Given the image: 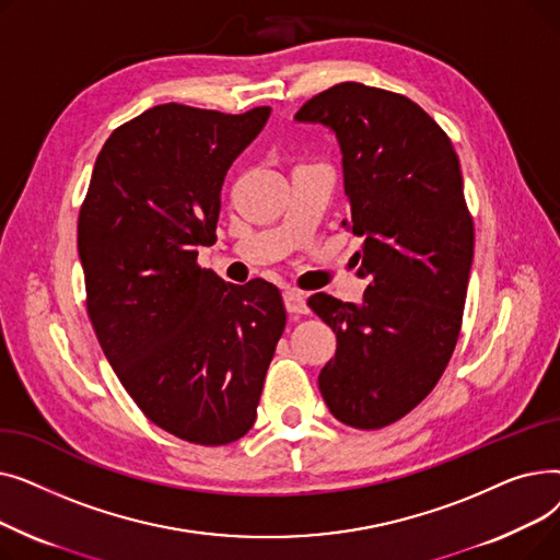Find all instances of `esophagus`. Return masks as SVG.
<instances>
[{
  "label": "esophagus",
  "mask_w": 560,
  "mask_h": 560,
  "mask_svg": "<svg viewBox=\"0 0 560 560\" xmlns=\"http://www.w3.org/2000/svg\"><path fill=\"white\" fill-rule=\"evenodd\" d=\"M283 304H285V311L292 313V315H306L308 313L306 295L300 290H288L283 295Z\"/></svg>",
  "instance_id": "34e87169"
}]
</instances>
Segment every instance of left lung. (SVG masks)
<instances>
[{
  "label": "left lung",
  "mask_w": 560,
  "mask_h": 560,
  "mask_svg": "<svg viewBox=\"0 0 560 560\" xmlns=\"http://www.w3.org/2000/svg\"><path fill=\"white\" fill-rule=\"evenodd\" d=\"M300 122L329 127L342 152L349 220L361 235L363 304L315 292L336 331L317 384L331 416L374 431L410 413L443 376L460 334L475 224L450 136L404 95L357 81L311 97Z\"/></svg>",
  "instance_id": "obj_1"
}]
</instances>
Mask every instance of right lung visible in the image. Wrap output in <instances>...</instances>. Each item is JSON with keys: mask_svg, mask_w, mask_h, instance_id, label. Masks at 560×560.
I'll list each match as a JSON object with an SVG mask.
<instances>
[{"mask_svg": "<svg viewBox=\"0 0 560 560\" xmlns=\"http://www.w3.org/2000/svg\"><path fill=\"white\" fill-rule=\"evenodd\" d=\"M268 117L144 110L104 142L79 211L85 308L110 368L156 427L203 447L254 427L285 327L277 285L197 265L215 243L226 170Z\"/></svg>", "mask_w": 560, "mask_h": 560, "instance_id": "add662e5", "label": "right lung"}]
</instances>
